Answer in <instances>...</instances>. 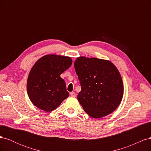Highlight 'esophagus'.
Wrapping results in <instances>:
<instances>
[{
    "label": "esophagus",
    "instance_id": "esophagus-1",
    "mask_svg": "<svg viewBox=\"0 0 151 151\" xmlns=\"http://www.w3.org/2000/svg\"><path fill=\"white\" fill-rule=\"evenodd\" d=\"M70 94L72 97H75L76 96V93L74 92H71L70 93Z\"/></svg>",
    "mask_w": 151,
    "mask_h": 151
}]
</instances>
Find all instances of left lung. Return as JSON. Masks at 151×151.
I'll use <instances>...</instances> for the list:
<instances>
[{
	"label": "left lung",
	"mask_w": 151,
	"mask_h": 151,
	"mask_svg": "<svg viewBox=\"0 0 151 151\" xmlns=\"http://www.w3.org/2000/svg\"><path fill=\"white\" fill-rule=\"evenodd\" d=\"M81 91L77 99L85 112L94 118L113 112L123 95V84L118 68L109 60L79 57L74 62Z\"/></svg>",
	"instance_id": "left-lung-1"
}]
</instances>
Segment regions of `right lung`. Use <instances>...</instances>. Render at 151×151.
<instances>
[{
    "label": "right lung",
    "mask_w": 151,
    "mask_h": 151,
    "mask_svg": "<svg viewBox=\"0 0 151 151\" xmlns=\"http://www.w3.org/2000/svg\"><path fill=\"white\" fill-rule=\"evenodd\" d=\"M72 63L70 57L46 55L31 68L27 81V92L31 103L46 112L55 109L69 96L60 76Z\"/></svg>",
    "instance_id": "right-lung-1"
}]
</instances>
